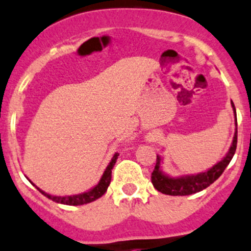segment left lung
<instances>
[{"label": "left lung", "mask_w": 251, "mask_h": 251, "mask_svg": "<svg viewBox=\"0 0 251 251\" xmlns=\"http://www.w3.org/2000/svg\"><path fill=\"white\" fill-rule=\"evenodd\" d=\"M232 108H233L234 113H236V108H234L233 102H232ZM237 124V119H236ZM237 148V130L234 132L233 142L232 146L228 150L227 155L224 157L220 162L213 166L210 170L207 172L195 174V176H179V178H171V176H166L160 171V156H156V165H155L154 171L151 173V183L154 188L157 191L162 192L165 195H171V196H186V195L196 194V192L202 191L205 188L213 184L219 176L223 174L225 168L227 167L228 163L231 162L232 157H233L234 152H236Z\"/></svg>", "instance_id": "1"}]
</instances>
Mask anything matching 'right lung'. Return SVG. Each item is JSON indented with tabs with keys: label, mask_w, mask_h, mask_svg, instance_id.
<instances>
[{
	"label": "right lung",
	"mask_w": 251,
	"mask_h": 251,
	"mask_svg": "<svg viewBox=\"0 0 251 251\" xmlns=\"http://www.w3.org/2000/svg\"><path fill=\"white\" fill-rule=\"evenodd\" d=\"M118 156H119L118 152L117 154H114L112 161H110L109 165H108L107 168H105L101 180H100L99 184H97L95 188H92L90 191H86L84 192V194H79V195H72V196H51V195H48L44 191H42L39 188L37 189H38V191L42 192L44 196L48 197L49 200H51V201L56 203H61V204L81 205V204H86V203H90L92 201H95V200L100 199L101 196H103L105 191H107L108 186H109L110 184V179H112V170L113 167H114L115 162H117Z\"/></svg>",
	"instance_id": "obj_1"
}]
</instances>
